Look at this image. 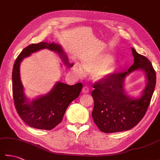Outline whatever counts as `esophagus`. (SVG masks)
I'll list each match as a JSON object with an SVG mask.
<instances>
[{
    "instance_id": "esophagus-1",
    "label": "esophagus",
    "mask_w": 160,
    "mask_h": 160,
    "mask_svg": "<svg viewBox=\"0 0 160 160\" xmlns=\"http://www.w3.org/2000/svg\"><path fill=\"white\" fill-rule=\"evenodd\" d=\"M89 92V88L87 86H84L82 89V93H87Z\"/></svg>"
}]
</instances>
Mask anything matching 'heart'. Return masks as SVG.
Wrapping results in <instances>:
<instances>
[{
    "instance_id": "1",
    "label": "heart",
    "mask_w": 160,
    "mask_h": 160,
    "mask_svg": "<svg viewBox=\"0 0 160 160\" xmlns=\"http://www.w3.org/2000/svg\"><path fill=\"white\" fill-rule=\"evenodd\" d=\"M113 60V58L107 54L88 58L83 61L82 66L75 64L73 72L80 77L83 76L84 71H86L87 73H96L98 79L107 78L113 74L115 71Z\"/></svg>"
}]
</instances>
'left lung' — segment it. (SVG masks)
I'll list each match as a JSON object with an SVG mask.
<instances>
[{"mask_svg":"<svg viewBox=\"0 0 160 160\" xmlns=\"http://www.w3.org/2000/svg\"><path fill=\"white\" fill-rule=\"evenodd\" d=\"M134 63L125 72L113 73L93 84L91 93L94 100L92 117L102 132H121L135 127L147 112L156 84V74L151 62L147 57L132 48ZM145 72L148 84L139 99L132 98L125 93V78L135 70Z\"/></svg>","mask_w":160,"mask_h":160,"instance_id":"obj_1","label":"left lung"}]
</instances>
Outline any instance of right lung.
Listing matches in <instances>:
<instances>
[{"instance_id":"1","label":"right lung","mask_w":160,"mask_h":160,"mask_svg":"<svg viewBox=\"0 0 160 160\" xmlns=\"http://www.w3.org/2000/svg\"><path fill=\"white\" fill-rule=\"evenodd\" d=\"M43 49L57 52L67 65L73 66V64L69 63L62 47L58 44L47 42L32 44L22 51L13 64L12 91L16 109L20 118L29 127L49 131L62 122L68 106L79 96L82 84L79 82L75 85H68L58 82L48 93L29 102L24 93V88L20 80V62L32 53Z\"/></svg>"}]
</instances>
